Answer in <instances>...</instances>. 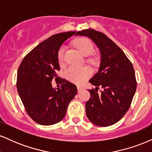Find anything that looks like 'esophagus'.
I'll return each instance as SVG.
<instances>
[{
    "label": "esophagus",
    "mask_w": 152,
    "mask_h": 152,
    "mask_svg": "<svg viewBox=\"0 0 152 152\" xmlns=\"http://www.w3.org/2000/svg\"><path fill=\"white\" fill-rule=\"evenodd\" d=\"M77 88H78V91L80 92L83 90V87H81V86H77Z\"/></svg>",
    "instance_id": "obj_1"
}]
</instances>
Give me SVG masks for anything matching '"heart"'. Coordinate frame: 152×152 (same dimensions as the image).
Returning a JSON list of instances; mask_svg holds the SVG:
<instances>
[{"mask_svg":"<svg viewBox=\"0 0 152 152\" xmlns=\"http://www.w3.org/2000/svg\"><path fill=\"white\" fill-rule=\"evenodd\" d=\"M74 45L78 48L83 56H89L93 53L94 46L93 43L89 39L86 38H80L75 40ZM66 47L61 46L58 50V61L62 63L64 61L65 56ZM86 62L91 65L95 66L97 64V58L96 56H89L86 59ZM91 71L88 66L76 67V66H69L65 71V76L69 81L75 83H82L88 78L90 77Z\"/></svg>","mask_w":152,"mask_h":152,"instance_id":"1","label":"heart"}]
</instances>
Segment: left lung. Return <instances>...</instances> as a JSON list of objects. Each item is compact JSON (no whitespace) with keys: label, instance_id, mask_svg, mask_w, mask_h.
<instances>
[{"label":"left lung","instance_id":"1","mask_svg":"<svg viewBox=\"0 0 152 152\" xmlns=\"http://www.w3.org/2000/svg\"><path fill=\"white\" fill-rule=\"evenodd\" d=\"M76 35L90 38L102 55L98 73L89 80L96 88L88 90L91 96L86 103V116L96 126H111L124 116L132 104L137 84L133 65L123 50L103 33L86 29ZM99 87L103 88L102 94H98Z\"/></svg>","mask_w":152,"mask_h":152}]
</instances>
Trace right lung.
<instances>
[{"instance_id": "1", "label": "right lung", "mask_w": 152, "mask_h": 152, "mask_svg": "<svg viewBox=\"0 0 152 152\" xmlns=\"http://www.w3.org/2000/svg\"><path fill=\"white\" fill-rule=\"evenodd\" d=\"M76 31L50 36L31 50L23 59L17 73L18 94L28 116L41 125L49 126L66 116L69 103L77 94L76 85L60 78L58 53L62 43ZM62 83L53 89L51 81Z\"/></svg>"}]
</instances>
